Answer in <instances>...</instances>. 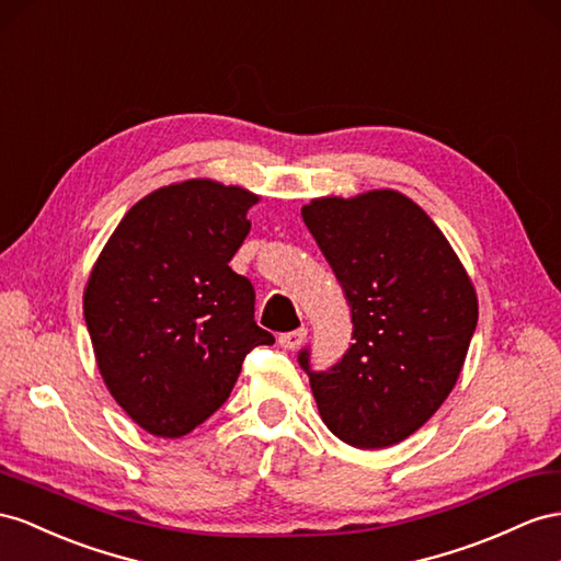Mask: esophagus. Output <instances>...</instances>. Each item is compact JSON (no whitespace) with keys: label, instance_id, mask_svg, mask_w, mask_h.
Here are the masks:
<instances>
[{"label":"esophagus","instance_id":"1","mask_svg":"<svg viewBox=\"0 0 561 561\" xmlns=\"http://www.w3.org/2000/svg\"><path fill=\"white\" fill-rule=\"evenodd\" d=\"M306 336H308V329L300 327V329H296V332H286V334H282V336H279V346H282V348H286V351H296V348L304 346Z\"/></svg>","mask_w":561,"mask_h":561}]
</instances>
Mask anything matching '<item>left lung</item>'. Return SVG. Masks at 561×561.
Instances as JSON below:
<instances>
[{"label":"left lung","mask_w":561,"mask_h":561,"mask_svg":"<svg viewBox=\"0 0 561 561\" xmlns=\"http://www.w3.org/2000/svg\"><path fill=\"white\" fill-rule=\"evenodd\" d=\"M300 215L351 304L353 343L329 371L308 369L320 417L360 450L389 448L450 396L479 320V298L450 241L396 190L320 196Z\"/></svg>","instance_id":"left-lung-1"}]
</instances>
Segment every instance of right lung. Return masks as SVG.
<instances>
[{
    "label": "right lung",
    "instance_id": "obj_1",
    "mask_svg": "<svg viewBox=\"0 0 561 561\" xmlns=\"http://www.w3.org/2000/svg\"><path fill=\"white\" fill-rule=\"evenodd\" d=\"M261 196L194 178L125 213L84 284L99 375L137 426L180 438L218 410L247 353L275 336L253 320V284L229 267Z\"/></svg>",
    "mask_w": 561,
    "mask_h": 561
}]
</instances>
